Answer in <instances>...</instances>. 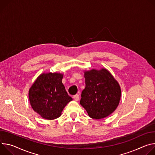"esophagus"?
<instances>
[{
  "instance_id": "34e87169",
  "label": "esophagus",
  "mask_w": 155,
  "mask_h": 155,
  "mask_svg": "<svg viewBox=\"0 0 155 155\" xmlns=\"http://www.w3.org/2000/svg\"><path fill=\"white\" fill-rule=\"evenodd\" d=\"M73 99L75 100V101H78L79 99V95L78 94H76L75 95H74L73 97Z\"/></svg>"
}]
</instances>
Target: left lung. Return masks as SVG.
I'll list each match as a JSON object with an SVG mask.
<instances>
[{"label":"left lung","mask_w":155,"mask_h":155,"mask_svg":"<svg viewBox=\"0 0 155 155\" xmlns=\"http://www.w3.org/2000/svg\"><path fill=\"white\" fill-rule=\"evenodd\" d=\"M85 87L80 104L89 116L100 119L111 114L117 107L121 90L117 81L105 68L84 71Z\"/></svg>","instance_id":"left-lung-1"}]
</instances>
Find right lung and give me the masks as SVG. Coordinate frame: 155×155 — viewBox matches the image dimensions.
Returning <instances> with one entry per match:
<instances>
[{"label":"right lung","mask_w":155,"mask_h":155,"mask_svg":"<svg viewBox=\"0 0 155 155\" xmlns=\"http://www.w3.org/2000/svg\"><path fill=\"white\" fill-rule=\"evenodd\" d=\"M63 74L58 73L41 74L29 91L33 110L48 120L60 117L65 106L73 100L62 83Z\"/></svg>","instance_id":"right-lung-1"}]
</instances>
